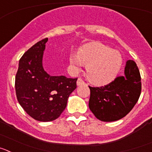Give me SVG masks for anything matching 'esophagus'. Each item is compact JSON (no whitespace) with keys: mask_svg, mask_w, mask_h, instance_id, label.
Masks as SVG:
<instances>
[{"mask_svg":"<svg viewBox=\"0 0 152 152\" xmlns=\"http://www.w3.org/2000/svg\"><path fill=\"white\" fill-rule=\"evenodd\" d=\"M85 84V82H84V80H82L81 78H78L77 80V86H80V85H83V84Z\"/></svg>","mask_w":152,"mask_h":152,"instance_id":"1","label":"esophagus"}]
</instances>
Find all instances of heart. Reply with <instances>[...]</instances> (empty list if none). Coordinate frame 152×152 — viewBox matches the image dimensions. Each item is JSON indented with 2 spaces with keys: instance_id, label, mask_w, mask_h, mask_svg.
Here are the masks:
<instances>
[{
  "instance_id": "b5f03b06",
  "label": "heart",
  "mask_w": 152,
  "mask_h": 152,
  "mask_svg": "<svg viewBox=\"0 0 152 152\" xmlns=\"http://www.w3.org/2000/svg\"><path fill=\"white\" fill-rule=\"evenodd\" d=\"M69 61L73 72H78L87 65L88 78L96 84H106L116 77L121 68L123 58L116 51L100 42H91L79 50V54H70Z\"/></svg>"
}]
</instances>
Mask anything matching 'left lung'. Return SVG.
<instances>
[{
	"label": "left lung",
	"mask_w": 152,
	"mask_h": 152,
	"mask_svg": "<svg viewBox=\"0 0 152 152\" xmlns=\"http://www.w3.org/2000/svg\"><path fill=\"white\" fill-rule=\"evenodd\" d=\"M89 108L99 120L113 122L126 116L139 100L142 90L136 63L128 60L123 76L104 87H90Z\"/></svg>",
	"instance_id": "left-lung-1"
}]
</instances>
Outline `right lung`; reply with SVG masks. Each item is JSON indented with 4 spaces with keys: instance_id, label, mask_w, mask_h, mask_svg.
Returning a JSON list of instances; mask_svg holds the SVG:
<instances>
[{
    "instance_id": "add662e5",
    "label": "right lung",
    "mask_w": 152,
    "mask_h": 152,
    "mask_svg": "<svg viewBox=\"0 0 152 152\" xmlns=\"http://www.w3.org/2000/svg\"><path fill=\"white\" fill-rule=\"evenodd\" d=\"M47 41L48 38L42 39L24 53L15 77L19 103L28 115L40 122L59 117L77 88V78L52 76L45 71L42 58Z\"/></svg>"
}]
</instances>
